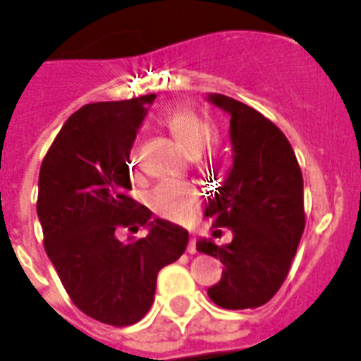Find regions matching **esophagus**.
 Segmentation results:
<instances>
[{
	"label": "esophagus",
	"mask_w": 361,
	"mask_h": 361,
	"mask_svg": "<svg viewBox=\"0 0 361 361\" xmlns=\"http://www.w3.org/2000/svg\"><path fill=\"white\" fill-rule=\"evenodd\" d=\"M187 251L188 252H196L197 251V249H196V237H194V235H192V237H190V242H188Z\"/></svg>",
	"instance_id": "1"
}]
</instances>
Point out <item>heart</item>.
Listing matches in <instances>:
<instances>
[{
  "label": "heart",
  "mask_w": 361,
  "mask_h": 361,
  "mask_svg": "<svg viewBox=\"0 0 361 361\" xmlns=\"http://www.w3.org/2000/svg\"><path fill=\"white\" fill-rule=\"evenodd\" d=\"M165 128L173 133L174 139L181 144L187 153L197 154L215 139V124L208 117L190 109H176L164 117ZM130 167H135V158L131 157ZM151 208L161 217L169 221H187L200 203V192L190 183L167 181L151 192Z\"/></svg>",
  "instance_id": "obj_1"
}]
</instances>
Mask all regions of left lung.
I'll use <instances>...</instances> for the list:
<instances>
[{
  "label": "left lung",
  "instance_id": "8db88e82",
  "mask_svg": "<svg viewBox=\"0 0 361 361\" xmlns=\"http://www.w3.org/2000/svg\"><path fill=\"white\" fill-rule=\"evenodd\" d=\"M207 101L230 117L233 164L204 215L233 238L217 245L201 237L196 247L224 265L208 298L221 308L252 310L274 298L298 251L305 230L302 174L287 137L260 112L222 94H208Z\"/></svg>",
  "mask_w": 361,
  "mask_h": 361
}]
</instances>
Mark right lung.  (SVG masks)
I'll return each mask as SVG.
<instances>
[{
    "instance_id": "1",
    "label": "right lung",
    "mask_w": 361,
    "mask_h": 361,
    "mask_svg": "<svg viewBox=\"0 0 361 361\" xmlns=\"http://www.w3.org/2000/svg\"><path fill=\"white\" fill-rule=\"evenodd\" d=\"M154 94L73 114L42 160L37 215L63 288L85 315L130 326L149 312L158 271L183 255L188 231L131 200L130 151ZM144 239L116 238L119 227Z\"/></svg>"
}]
</instances>
